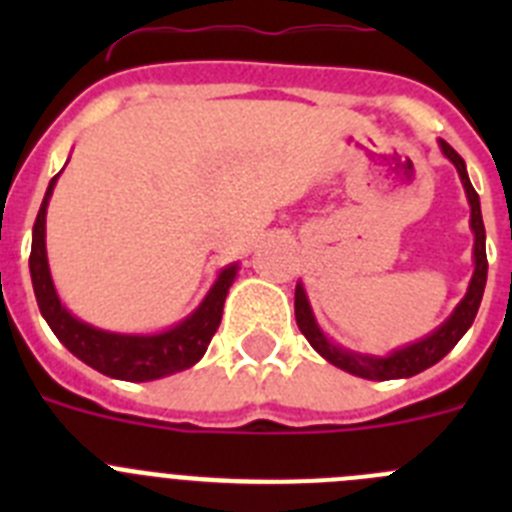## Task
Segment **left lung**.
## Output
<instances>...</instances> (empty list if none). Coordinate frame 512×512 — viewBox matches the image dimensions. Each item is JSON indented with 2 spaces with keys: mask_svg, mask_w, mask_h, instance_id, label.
Here are the masks:
<instances>
[{
  "mask_svg": "<svg viewBox=\"0 0 512 512\" xmlns=\"http://www.w3.org/2000/svg\"><path fill=\"white\" fill-rule=\"evenodd\" d=\"M441 146V153L449 158L451 164L459 171V179L464 184V192H467L469 210H472V217H469V228L474 233V274L472 282L467 287V295L461 297L459 305L454 307L449 318L443 320L433 333H428L420 341L408 343V346L395 348L392 354L387 356H372V354H356V351H348V348L338 346V343L330 341L320 330L318 320L312 315L310 300H307V292L302 287V282H297L295 287V318L297 325H300L302 336L310 341V346L323 356L328 364L338 366L343 372L354 374V377L361 379H374V382H384V379H408L415 377V374L425 372L428 366L438 364L443 356L449 354L451 348L461 341V336L472 328L474 318H477L479 302H482V295H485V284H487V251H485V223H482V210H479V194L474 192L472 182H469L467 164L464 158L454 151V148L446 143V140H438Z\"/></svg>",
  "mask_w": 512,
  "mask_h": 512,
  "instance_id": "1",
  "label": "left lung"
}]
</instances>
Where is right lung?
I'll use <instances>...</instances> for the list:
<instances>
[{
	"instance_id": "obj_1",
	"label": "right lung",
	"mask_w": 512,
	"mask_h": 512,
	"mask_svg": "<svg viewBox=\"0 0 512 512\" xmlns=\"http://www.w3.org/2000/svg\"><path fill=\"white\" fill-rule=\"evenodd\" d=\"M58 176L61 174L53 176L45 189L43 205L33 225V248H30V277H33L35 300H38L40 315L51 325L58 341L69 348L76 359L122 382H151V379L169 377L197 364L205 356L217 325L223 320L225 297H228L230 284L235 282L238 264L225 266L217 274L205 300L194 307L182 323L171 325L161 333H112V330L94 328L66 310L53 284L51 266H48L45 212H48Z\"/></svg>"
}]
</instances>
